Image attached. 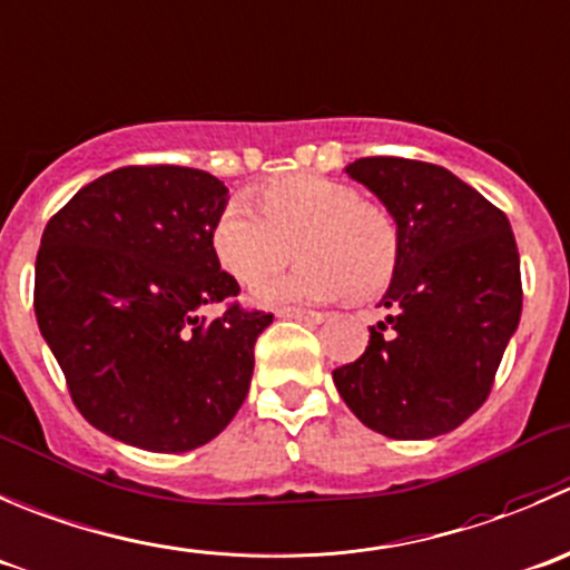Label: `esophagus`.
Returning <instances> with one entry per match:
<instances>
[{"label":"esophagus","mask_w":570,"mask_h":570,"mask_svg":"<svg viewBox=\"0 0 570 570\" xmlns=\"http://www.w3.org/2000/svg\"><path fill=\"white\" fill-rule=\"evenodd\" d=\"M277 315L279 318L304 321V324H321V321H326V313H318V309H302V307H279Z\"/></svg>","instance_id":"obj_1"}]
</instances>
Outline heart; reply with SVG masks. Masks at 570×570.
I'll use <instances>...</instances> for the list:
<instances>
[{
	"mask_svg": "<svg viewBox=\"0 0 570 570\" xmlns=\"http://www.w3.org/2000/svg\"><path fill=\"white\" fill-rule=\"evenodd\" d=\"M252 207L229 205L210 227V252L235 283L252 287L289 255L291 275L257 287L261 304L365 298L391 283L399 263V224L385 205L354 185L318 174H291L261 185Z\"/></svg>",
	"mask_w": 570,
	"mask_h": 570,
	"instance_id": "heart-1",
	"label": "heart"
}]
</instances>
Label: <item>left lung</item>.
<instances>
[{
    "instance_id": "8db88e82",
    "label": "left lung",
    "mask_w": 570,
    "mask_h": 570,
    "mask_svg": "<svg viewBox=\"0 0 570 570\" xmlns=\"http://www.w3.org/2000/svg\"><path fill=\"white\" fill-rule=\"evenodd\" d=\"M346 174L399 224V263L354 363L332 371L337 393L368 430L426 441L458 430L493 387L521 318V261L510 222L443 166L360 157Z\"/></svg>"
}]
</instances>
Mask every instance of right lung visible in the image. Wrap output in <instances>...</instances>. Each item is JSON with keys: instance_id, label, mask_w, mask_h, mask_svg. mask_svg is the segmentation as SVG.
I'll list each match as a JSON object with an SVG mask.
<instances>
[{"instance_id": "right-lung-1", "label": "right lung", "mask_w": 570, "mask_h": 570, "mask_svg": "<svg viewBox=\"0 0 570 570\" xmlns=\"http://www.w3.org/2000/svg\"><path fill=\"white\" fill-rule=\"evenodd\" d=\"M227 207L213 174L127 166L77 190L43 229L36 318L82 419L146 452H190L249 393L272 313L233 302L210 252ZM227 301L218 320L198 307Z\"/></svg>"}]
</instances>
